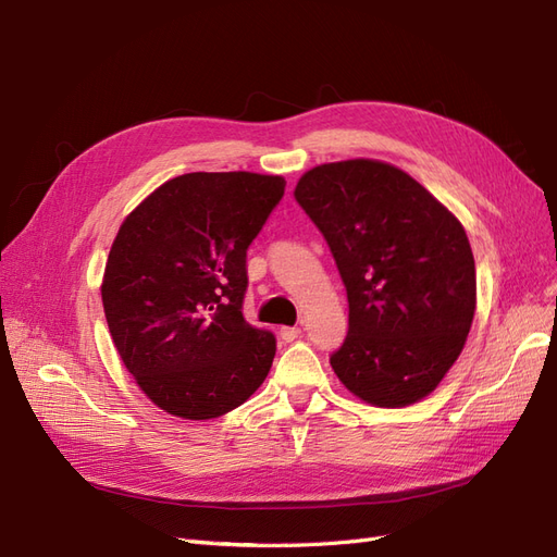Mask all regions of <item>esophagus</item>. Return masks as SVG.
<instances>
[{
    "label": "esophagus",
    "instance_id": "1",
    "mask_svg": "<svg viewBox=\"0 0 557 557\" xmlns=\"http://www.w3.org/2000/svg\"><path fill=\"white\" fill-rule=\"evenodd\" d=\"M281 339L285 342V344H290V342H295L297 339V336L301 334V330L299 327H281Z\"/></svg>",
    "mask_w": 557,
    "mask_h": 557
}]
</instances>
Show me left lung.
Masks as SVG:
<instances>
[{
    "label": "left lung",
    "instance_id": "obj_1",
    "mask_svg": "<svg viewBox=\"0 0 557 557\" xmlns=\"http://www.w3.org/2000/svg\"><path fill=\"white\" fill-rule=\"evenodd\" d=\"M323 232L348 295L334 374L374 407L430 395L458 360L476 309V267L442 201L393 164L313 166L295 188Z\"/></svg>",
    "mask_w": 557,
    "mask_h": 557
}]
</instances>
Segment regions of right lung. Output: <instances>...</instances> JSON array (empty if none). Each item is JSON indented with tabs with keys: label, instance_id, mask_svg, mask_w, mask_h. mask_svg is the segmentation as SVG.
I'll return each instance as SVG.
<instances>
[{
	"label": "right lung",
	"instance_id": "add662e5",
	"mask_svg": "<svg viewBox=\"0 0 557 557\" xmlns=\"http://www.w3.org/2000/svg\"><path fill=\"white\" fill-rule=\"evenodd\" d=\"M285 193L281 176L183 174L148 195L115 234L102 301L111 339L146 397L209 420L267 379L276 336L242 313L246 250Z\"/></svg>",
	"mask_w": 557,
	"mask_h": 557
}]
</instances>
